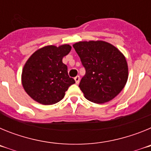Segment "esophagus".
Instances as JSON below:
<instances>
[{"label":"esophagus","mask_w":151,"mask_h":151,"mask_svg":"<svg viewBox=\"0 0 151 151\" xmlns=\"http://www.w3.org/2000/svg\"><path fill=\"white\" fill-rule=\"evenodd\" d=\"M74 79H75V81H76V83L78 85V84L79 83V82H80V76H77L75 77Z\"/></svg>","instance_id":"1"}]
</instances>
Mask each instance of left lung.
Instances as JSON below:
<instances>
[{"label":"left lung","instance_id":"left-lung-1","mask_svg":"<svg viewBox=\"0 0 151 151\" xmlns=\"http://www.w3.org/2000/svg\"><path fill=\"white\" fill-rule=\"evenodd\" d=\"M73 47L85 69L78 85L85 98L104 104L119 94L128 79V65L123 54L103 41H80Z\"/></svg>","mask_w":151,"mask_h":151}]
</instances>
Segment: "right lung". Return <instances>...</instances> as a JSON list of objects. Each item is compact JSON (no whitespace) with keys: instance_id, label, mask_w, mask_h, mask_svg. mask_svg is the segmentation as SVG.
<instances>
[{"instance_id":"right-lung-1","label":"right lung","mask_w":151,"mask_h":151,"mask_svg":"<svg viewBox=\"0 0 151 151\" xmlns=\"http://www.w3.org/2000/svg\"><path fill=\"white\" fill-rule=\"evenodd\" d=\"M71 48L69 45L44 47L28 60L22 69V82L33 100L45 105L54 104L76 82L69 76L67 66L62 61Z\"/></svg>"}]
</instances>
